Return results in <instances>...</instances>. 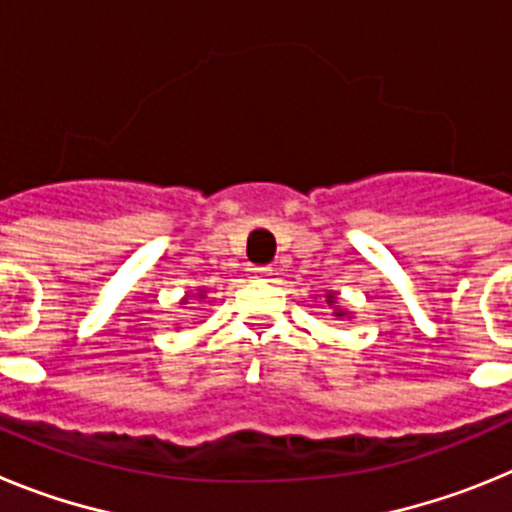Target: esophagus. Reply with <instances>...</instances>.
I'll return each mask as SVG.
<instances>
[{
	"instance_id": "obj_1",
	"label": "esophagus",
	"mask_w": 512,
	"mask_h": 512,
	"mask_svg": "<svg viewBox=\"0 0 512 512\" xmlns=\"http://www.w3.org/2000/svg\"><path fill=\"white\" fill-rule=\"evenodd\" d=\"M251 279H256V282H264L266 277L271 274V266H251Z\"/></svg>"
}]
</instances>
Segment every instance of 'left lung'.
Returning <instances> with one entry per match:
<instances>
[{
  "mask_svg": "<svg viewBox=\"0 0 512 512\" xmlns=\"http://www.w3.org/2000/svg\"><path fill=\"white\" fill-rule=\"evenodd\" d=\"M325 302H328V305H333V292H328V295H325ZM333 315H336V318H343V315H346V312H343V310H336V312H333Z\"/></svg>",
  "mask_w": 512,
  "mask_h": 512,
  "instance_id": "8db88e82",
  "label": "left lung"
}]
</instances>
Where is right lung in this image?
<instances>
[{
  "instance_id": "1",
  "label": "right lung",
  "mask_w": 512,
  "mask_h": 512,
  "mask_svg": "<svg viewBox=\"0 0 512 512\" xmlns=\"http://www.w3.org/2000/svg\"><path fill=\"white\" fill-rule=\"evenodd\" d=\"M200 300H205V295H200ZM182 305H187V297L182 300Z\"/></svg>"
}]
</instances>
